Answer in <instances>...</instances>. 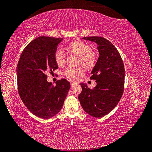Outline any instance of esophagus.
Here are the masks:
<instances>
[{
    "instance_id": "obj_1",
    "label": "esophagus",
    "mask_w": 152,
    "mask_h": 152,
    "mask_svg": "<svg viewBox=\"0 0 152 152\" xmlns=\"http://www.w3.org/2000/svg\"><path fill=\"white\" fill-rule=\"evenodd\" d=\"M70 84H71V86H74V85H76V83H75V82H72V81H71V82H70Z\"/></svg>"
}]
</instances>
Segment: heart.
<instances>
[{
    "label": "heart",
    "mask_w": 152,
    "mask_h": 152,
    "mask_svg": "<svg viewBox=\"0 0 152 152\" xmlns=\"http://www.w3.org/2000/svg\"><path fill=\"white\" fill-rule=\"evenodd\" d=\"M66 51L80 56V63L87 69H91L96 62V55L90 46L80 41H74L67 45L65 48ZM55 61L59 66L65 63V56L61 50L58 49L55 53ZM85 71L81 67H68L64 72V75L69 80L76 81L82 76Z\"/></svg>",
    "instance_id": "1"
}]
</instances>
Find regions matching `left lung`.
Instances as JSON below:
<instances>
[{"label": "left lung", "mask_w": 152, "mask_h": 152, "mask_svg": "<svg viewBox=\"0 0 152 152\" xmlns=\"http://www.w3.org/2000/svg\"><path fill=\"white\" fill-rule=\"evenodd\" d=\"M83 39L96 42L99 56L91 72V80L96 86L89 88L81 83L79 94L82 108L95 118H102L113 110L119 103L124 91L125 67L118 50L114 45L102 37H84Z\"/></svg>", "instance_id": "8db88e82"}]
</instances>
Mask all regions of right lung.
Instances as JSON below:
<instances>
[{
	"label": "right lung",
	"mask_w": 152,
	"mask_h": 152,
	"mask_svg": "<svg viewBox=\"0 0 152 152\" xmlns=\"http://www.w3.org/2000/svg\"><path fill=\"white\" fill-rule=\"evenodd\" d=\"M62 38L41 36L27 44L17 66L18 93L27 108L34 115L49 119L63 107L70 88L66 79L47 81L48 72L58 68L55 53Z\"/></svg>",
	"instance_id": "obj_1"
}]
</instances>
